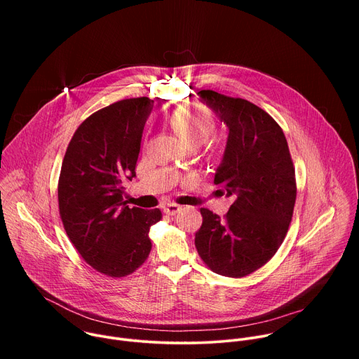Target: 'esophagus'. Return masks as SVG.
<instances>
[{
	"label": "esophagus",
	"instance_id": "esophagus-1",
	"mask_svg": "<svg viewBox=\"0 0 359 359\" xmlns=\"http://www.w3.org/2000/svg\"><path fill=\"white\" fill-rule=\"evenodd\" d=\"M163 212H165L168 216H175L176 213L180 212V206H177V204H173V203H169L168 206L163 208Z\"/></svg>",
	"mask_w": 359,
	"mask_h": 359
}]
</instances>
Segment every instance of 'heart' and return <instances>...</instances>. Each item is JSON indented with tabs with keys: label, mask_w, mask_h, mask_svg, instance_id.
<instances>
[{
	"label": "heart",
	"mask_w": 359,
	"mask_h": 359,
	"mask_svg": "<svg viewBox=\"0 0 359 359\" xmlns=\"http://www.w3.org/2000/svg\"><path fill=\"white\" fill-rule=\"evenodd\" d=\"M168 122L187 146H198L213 135L216 128L208 114L190 107L176 109L169 115Z\"/></svg>",
	"instance_id": "1"
}]
</instances>
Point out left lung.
Masks as SVG:
<instances>
[{"label": "left lung", "instance_id": "1", "mask_svg": "<svg viewBox=\"0 0 359 359\" xmlns=\"http://www.w3.org/2000/svg\"><path fill=\"white\" fill-rule=\"evenodd\" d=\"M197 95L229 129L215 184L233 204L223 219L200 209L194 244L215 273L240 278L263 267L281 245L295 204V172L284 132L266 111L215 90Z\"/></svg>", "mask_w": 359, "mask_h": 359}]
</instances>
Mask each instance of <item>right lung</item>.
<instances>
[{
    "mask_svg": "<svg viewBox=\"0 0 359 359\" xmlns=\"http://www.w3.org/2000/svg\"><path fill=\"white\" fill-rule=\"evenodd\" d=\"M155 100L123 99L86 118L74 133L58 183L60 215L82 259L102 274L125 277L151 248L159 209L129 208L125 183L136 173L144 123Z\"/></svg>",
    "mask_w": 359,
    "mask_h": 359,
    "instance_id": "1",
    "label": "right lung"
}]
</instances>
